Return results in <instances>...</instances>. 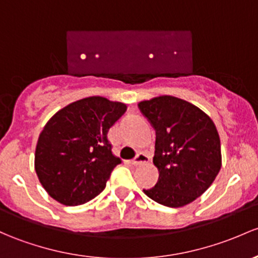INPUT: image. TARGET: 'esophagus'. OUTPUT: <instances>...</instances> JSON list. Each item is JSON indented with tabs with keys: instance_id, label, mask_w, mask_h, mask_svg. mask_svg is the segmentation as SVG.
I'll use <instances>...</instances> for the list:
<instances>
[{
	"instance_id": "34e87169",
	"label": "esophagus",
	"mask_w": 258,
	"mask_h": 258,
	"mask_svg": "<svg viewBox=\"0 0 258 258\" xmlns=\"http://www.w3.org/2000/svg\"><path fill=\"white\" fill-rule=\"evenodd\" d=\"M147 162H150V157H148L146 153H143V152H140V153L136 156V158L132 159V164H135V165L147 163Z\"/></svg>"
}]
</instances>
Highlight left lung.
<instances>
[{"label": "left lung", "instance_id": "obj_1", "mask_svg": "<svg viewBox=\"0 0 258 258\" xmlns=\"http://www.w3.org/2000/svg\"><path fill=\"white\" fill-rule=\"evenodd\" d=\"M138 108L156 131L153 163L159 172L156 185L143 191L169 208L194 202L221 168L215 124L199 107L174 96L154 97L140 102Z\"/></svg>", "mask_w": 258, "mask_h": 258}]
</instances>
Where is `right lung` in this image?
<instances>
[{
  "label": "right lung",
  "mask_w": 258,
  "mask_h": 258,
  "mask_svg": "<svg viewBox=\"0 0 258 258\" xmlns=\"http://www.w3.org/2000/svg\"><path fill=\"white\" fill-rule=\"evenodd\" d=\"M126 105L91 96L55 113L38 138L34 167L53 199L77 207L97 197L121 159L112 154L107 132Z\"/></svg>",
  "instance_id": "right-lung-1"
}]
</instances>
